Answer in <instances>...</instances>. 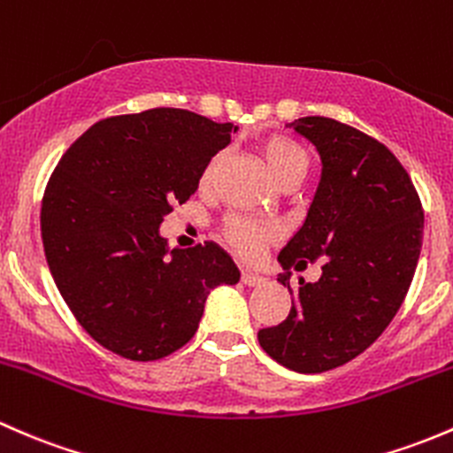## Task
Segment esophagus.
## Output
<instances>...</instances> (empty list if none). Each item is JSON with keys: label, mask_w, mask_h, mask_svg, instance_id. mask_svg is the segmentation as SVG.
<instances>
[{"label": "esophagus", "mask_w": 453, "mask_h": 453, "mask_svg": "<svg viewBox=\"0 0 453 453\" xmlns=\"http://www.w3.org/2000/svg\"><path fill=\"white\" fill-rule=\"evenodd\" d=\"M265 279L261 277V274H257V273H250V270H242V283H244V286H261V283H264Z\"/></svg>", "instance_id": "1"}]
</instances>
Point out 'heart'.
I'll list each match as a JSON object with an SVG mask.
<instances>
[{"label": "heart", "instance_id": "obj_1", "mask_svg": "<svg viewBox=\"0 0 453 453\" xmlns=\"http://www.w3.org/2000/svg\"><path fill=\"white\" fill-rule=\"evenodd\" d=\"M257 155L264 161L265 170L270 172L279 185L286 183H301L305 179L307 170H310V152L303 143L296 139L288 137V134H265L257 142ZM222 165H225V155L216 152L207 158L198 176V189L203 194H209L216 188L218 174H220ZM222 237L240 257L255 259L261 253L265 244L277 237V228L264 225V222L253 220L246 216H231L226 218L222 225Z\"/></svg>", "mask_w": 453, "mask_h": 453}]
</instances>
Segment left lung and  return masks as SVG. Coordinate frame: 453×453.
<instances>
[{
    "mask_svg": "<svg viewBox=\"0 0 453 453\" xmlns=\"http://www.w3.org/2000/svg\"><path fill=\"white\" fill-rule=\"evenodd\" d=\"M323 158L301 231L279 253L290 314L259 329L261 349L296 372H325L371 347L403 303L423 244V207L399 158L371 134L331 118L290 124ZM324 259L316 284L289 286L287 270Z\"/></svg>",
    "mask_w": 453,
    "mask_h": 453,
    "instance_id": "1",
    "label": "left lung"
}]
</instances>
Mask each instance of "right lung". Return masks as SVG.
Returning <instances> with one entry per match:
<instances>
[{"instance_id":"add662e5","label":"right lung","mask_w":453,"mask_h":453,"mask_svg":"<svg viewBox=\"0 0 453 453\" xmlns=\"http://www.w3.org/2000/svg\"><path fill=\"white\" fill-rule=\"evenodd\" d=\"M231 128L183 109L106 118L67 148L45 185L41 235L56 288L82 329L126 360L179 351L209 292L240 279L213 242L167 257L158 235Z\"/></svg>"}]
</instances>
